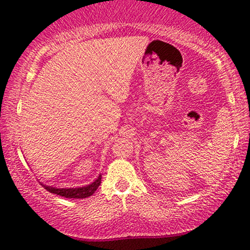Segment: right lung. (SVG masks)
<instances>
[{"mask_svg": "<svg viewBox=\"0 0 250 250\" xmlns=\"http://www.w3.org/2000/svg\"><path fill=\"white\" fill-rule=\"evenodd\" d=\"M101 182H102V175H99L98 178L96 179L94 183H91L90 185L83 186V188H51V186H46V185H43V188H44L46 191H49L50 193L61 195V197H64V198L83 199V198L90 197V195L94 194L96 189L98 188V186L101 185Z\"/></svg>", "mask_w": 250, "mask_h": 250, "instance_id": "obj_1", "label": "right lung"}]
</instances>
